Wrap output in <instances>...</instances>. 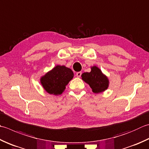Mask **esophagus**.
Instances as JSON below:
<instances>
[{
  "label": "esophagus",
  "instance_id": "1",
  "mask_svg": "<svg viewBox=\"0 0 149 149\" xmlns=\"http://www.w3.org/2000/svg\"><path fill=\"white\" fill-rule=\"evenodd\" d=\"M81 74H82V73H81V72H78L76 73V76L77 77H80Z\"/></svg>",
  "mask_w": 149,
  "mask_h": 149
}]
</instances>
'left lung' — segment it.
<instances>
[{
    "instance_id": "1",
    "label": "left lung",
    "mask_w": 149,
    "mask_h": 149,
    "mask_svg": "<svg viewBox=\"0 0 149 149\" xmlns=\"http://www.w3.org/2000/svg\"><path fill=\"white\" fill-rule=\"evenodd\" d=\"M81 77L90 86L92 92L95 94L103 92L109 88V79L96 66H92L90 72L83 73Z\"/></svg>"
}]
</instances>
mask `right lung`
Segmentation results:
<instances>
[{
	"mask_svg": "<svg viewBox=\"0 0 149 149\" xmlns=\"http://www.w3.org/2000/svg\"><path fill=\"white\" fill-rule=\"evenodd\" d=\"M73 77L74 72L65 66L57 65L40 79L43 88L49 94L61 95Z\"/></svg>",
	"mask_w": 149,
	"mask_h": 149,
	"instance_id": "obj_1",
	"label": "right lung"
}]
</instances>
